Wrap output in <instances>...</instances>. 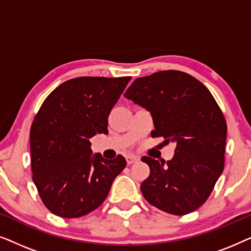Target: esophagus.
Here are the masks:
<instances>
[{"label": "esophagus", "instance_id": "1", "mask_svg": "<svg viewBox=\"0 0 251 251\" xmlns=\"http://www.w3.org/2000/svg\"><path fill=\"white\" fill-rule=\"evenodd\" d=\"M126 160L128 164H132V163L137 162V161H139V157L136 155H128V156H126Z\"/></svg>", "mask_w": 251, "mask_h": 251}]
</instances>
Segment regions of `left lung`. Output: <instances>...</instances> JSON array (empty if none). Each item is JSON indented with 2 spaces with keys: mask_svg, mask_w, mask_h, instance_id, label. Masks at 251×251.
<instances>
[{
  "mask_svg": "<svg viewBox=\"0 0 251 251\" xmlns=\"http://www.w3.org/2000/svg\"><path fill=\"white\" fill-rule=\"evenodd\" d=\"M125 97L151 113V136L176 145L167 162L142 157L151 170L140 185L144 198L171 215L194 211L224 170L227 126L215 98L200 81L179 71L136 78Z\"/></svg>",
  "mask_w": 251,
  "mask_h": 251,
  "instance_id": "left-lung-1",
  "label": "left lung"
}]
</instances>
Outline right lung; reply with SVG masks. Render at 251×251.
<instances>
[{
    "instance_id": "obj_1",
    "label": "right lung",
    "mask_w": 251,
    "mask_h": 251,
    "mask_svg": "<svg viewBox=\"0 0 251 251\" xmlns=\"http://www.w3.org/2000/svg\"><path fill=\"white\" fill-rule=\"evenodd\" d=\"M130 78H72L43 101L30 128V155L33 181L52 214L77 218L97 209L126 168L122 155L92 154L89 139L108 133V115Z\"/></svg>"
}]
</instances>
